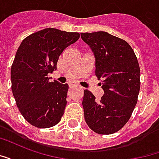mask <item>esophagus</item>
<instances>
[{"instance_id":"34e87169","label":"esophagus","mask_w":159,"mask_h":159,"mask_svg":"<svg viewBox=\"0 0 159 159\" xmlns=\"http://www.w3.org/2000/svg\"><path fill=\"white\" fill-rule=\"evenodd\" d=\"M69 85H70V87H74V86H78V85H77V84H76V83H75V82H70V83H69Z\"/></svg>"}]
</instances>
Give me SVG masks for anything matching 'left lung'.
I'll use <instances>...</instances> for the list:
<instances>
[{
  "label": "left lung",
  "mask_w": 159,
  "mask_h": 159,
  "mask_svg": "<svg viewBox=\"0 0 159 159\" xmlns=\"http://www.w3.org/2000/svg\"><path fill=\"white\" fill-rule=\"evenodd\" d=\"M95 58V76L101 80L100 100L84 90L83 107L88 126L95 133L111 134L129 120L140 92V70L134 52L124 40L105 31L81 33Z\"/></svg>",
  "instance_id": "8db88e82"
}]
</instances>
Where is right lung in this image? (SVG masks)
<instances>
[{
  "label": "right lung",
  "instance_id": "obj_1",
  "mask_svg": "<svg viewBox=\"0 0 159 159\" xmlns=\"http://www.w3.org/2000/svg\"><path fill=\"white\" fill-rule=\"evenodd\" d=\"M77 32L48 28L23 40L11 68L12 94L25 119L36 128H50L61 120L68 84L50 82L65 49L79 39Z\"/></svg>",
  "mask_w": 159,
  "mask_h": 159
}]
</instances>
